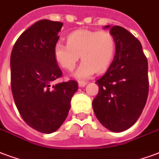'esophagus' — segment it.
<instances>
[{
    "mask_svg": "<svg viewBox=\"0 0 159 159\" xmlns=\"http://www.w3.org/2000/svg\"><path fill=\"white\" fill-rule=\"evenodd\" d=\"M79 87H84L87 84L86 82H84V81H79Z\"/></svg>",
    "mask_w": 159,
    "mask_h": 159,
    "instance_id": "34e87169",
    "label": "esophagus"
}]
</instances>
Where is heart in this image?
I'll return each instance as SVG.
<instances>
[{"label":"heart","instance_id":"b5f03b06","mask_svg":"<svg viewBox=\"0 0 159 159\" xmlns=\"http://www.w3.org/2000/svg\"><path fill=\"white\" fill-rule=\"evenodd\" d=\"M115 50V39L110 32L82 29L70 33L67 44L58 42L53 48V56L57 64L67 71L74 70L80 56L83 61L74 76L84 80L96 71L107 70L113 60Z\"/></svg>","mask_w":159,"mask_h":159}]
</instances>
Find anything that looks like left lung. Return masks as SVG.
Returning a JSON list of instances; mask_svg holds the SVG:
<instances>
[{
  "label": "left lung",
  "mask_w": 159,
  "mask_h": 159,
  "mask_svg": "<svg viewBox=\"0 0 159 159\" xmlns=\"http://www.w3.org/2000/svg\"><path fill=\"white\" fill-rule=\"evenodd\" d=\"M116 52L106 74L96 80L99 92L92 102L95 116L114 132L128 129L138 120L148 95V60L142 44L127 30L110 25Z\"/></svg>",
  "instance_id": "left-lung-1"
}]
</instances>
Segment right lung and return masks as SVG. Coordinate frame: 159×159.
Instances as JSON below:
<instances>
[{
    "label": "right lung",
    "instance_id": "obj_1",
    "mask_svg": "<svg viewBox=\"0 0 159 159\" xmlns=\"http://www.w3.org/2000/svg\"><path fill=\"white\" fill-rule=\"evenodd\" d=\"M60 21L40 20L27 28L14 44L11 54V91L26 123L42 133H52L61 126L77 89L75 80L54 84L62 76L53 56Z\"/></svg>",
    "mask_w": 159,
    "mask_h": 159
}]
</instances>
